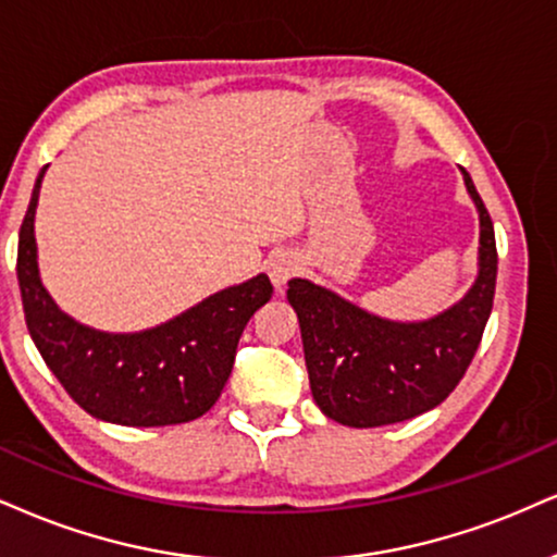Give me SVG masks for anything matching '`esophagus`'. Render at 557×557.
Masks as SVG:
<instances>
[{
  "label": "esophagus",
  "mask_w": 557,
  "mask_h": 557,
  "mask_svg": "<svg viewBox=\"0 0 557 557\" xmlns=\"http://www.w3.org/2000/svg\"><path fill=\"white\" fill-rule=\"evenodd\" d=\"M294 273H297V260H294L289 252H281V256H273L268 260V276H271V284L276 286V289H281Z\"/></svg>",
  "instance_id": "esophagus-1"
}]
</instances>
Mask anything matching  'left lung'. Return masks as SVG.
<instances>
[{
  "instance_id": "obj_1",
  "label": "left lung",
  "mask_w": 557,
  "mask_h": 557,
  "mask_svg": "<svg viewBox=\"0 0 557 557\" xmlns=\"http://www.w3.org/2000/svg\"><path fill=\"white\" fill-rule=\"evenodd\" d=\"M462 177L480 216L478 276L444 312L389 320L307 278L289 281L312 397L333 421L351 429L408 421L444 403L468 372L493 310L498 256L488 209L468 170Z\"/></svg>"
}]
</instances>
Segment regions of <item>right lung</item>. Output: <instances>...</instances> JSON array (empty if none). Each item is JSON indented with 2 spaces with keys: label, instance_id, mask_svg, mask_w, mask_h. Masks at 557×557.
<instances>
[{
  "label": "right lung",
  "instance_id": "right-lung-1",
  "mask_svg": "<svg viewBox=\"0 0 557 557\" xmlns=\"http://www.w3.org/2000/svg\"><path fill=\"white\" fill-rule=\"evenodd\" d=\"M46 170L36 177L17 245L25 322L46 367L100 421L149 429L201 418L230 380L247 320L271 299V281L258 273L139 333L82 325L59 310L40 281L36 206Z\"/></svg>",
  "mask_w": 557,
  "mask_h": 557
}]
</instances>
